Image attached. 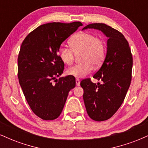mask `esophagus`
I'll list each match as a JSON object with an SVG mask.
<instances>
[{"label": "esophagus", "instance_id": "esophagus-1", "mask_svg": "<svg viewBox=\"0 0 148 148\" xmlns=\"http://www.w3.org/2000/svg\"><path fill=\"white\" fill-rule=\"evenodd\" d=\"M76 84L77 86H80V80L79 79H76Z\"/></svg>", "mask_w": 148, "mask_h": 148}]
</instances>
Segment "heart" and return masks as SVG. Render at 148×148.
I'll return each mask as SVG.
<instances>
[{"instance_id": "obj_1", "label": "heart", "mask_w": 148, "mask_h": 148, "mask_svg": "<svg viewBox=\"0 0 148 148\" xmlns=\"http://www.w3.org/2000/svg\"><path fill=\"white\" fill-rule=\"evenodd\" d=\"M70 48L62 46L58 49V56L64 64L71 65L74 60L75 54L83 53L81 60L83 63L76 64L66 71L69 76L79 78L90 74L94 65L97 67L104 60L106 49L103 40L90 33H80L71 39Z\"/></svg>"}]
</instances>
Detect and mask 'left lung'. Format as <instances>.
<instances>
[{
	"label": "left lung",
	"mask_w": 148,
	"mask_h": 148,
	"mask_svg": "<svg viewBox=\"0 0 148 148\" xmlns=\"http://www.w3.org/2000/svg\"><path fill=\"white\" fill-rule=\"evenodd\" d=\"M87 28L101 30L108 38L105 60L93 76L102 84H94L90 79L81 82L89 117L104 121L116 113L125 99L132 81L133 58L128 42L118 30L104 23H91L83 30Z\"/></svg>",
	"instance_id": "obj_1"
}]
</instances>
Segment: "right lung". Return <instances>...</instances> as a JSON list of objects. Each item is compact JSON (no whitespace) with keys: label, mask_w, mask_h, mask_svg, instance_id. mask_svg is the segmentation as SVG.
<instances>
[{"label":"right lung","mask_w":148,"mask_h":148,"mask_svg":"<svg viewBox=\"0 0 148 148\" xmlns=\"http://www.w3.org/2000/svg\"><path fill=\"white\" fill-rule=\"evenodd\" d=\"M81 25L79 21L46 23L33 30L22 42L18 56V81L31 110L42 120L58 118L69 90L75 87L74 76L56 79L64 66L58 52L61 44Z\"/></svg>","instance_id":"add662e5"}]
</instances>
